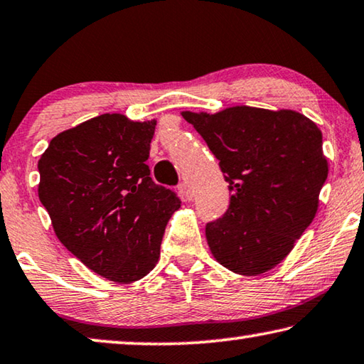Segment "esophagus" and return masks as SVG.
I'll return each mask as SVG.
<instances>
[{"instance_id":"obj_1","label":"esophagus","mask_w":364,"mask_h":364,"mask_svg":"<svg viewBox=\"0 0 364 364\" xmlns=\"http://www.w3.org/2000/svg\"><path fill=\"white\" fill-rule=\"evenodd\" d=\"M180 194H181L183 200H193V198H194V191H193V188L189 186L188 183H183V184H180Z\"/></svg>"}]
</instances>
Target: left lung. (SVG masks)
Returning a JSON list of instances; mask_svg holds the SVG:
<instances>
[{"mask_svg": "<svg viewBox=\"0 0 364 364\" xmlns=\"http://www.w3.org/2000/svg\"><path fill=\"white\" fill-rule=\"evenodd\" d=\"M181 114L217 157L232 191L223 217L205 225L213 257L240 275L274 269L317 212L328 173L321 129L293 109L241 105Z\"/></svg>", "mask_w": 364, "mask_h": 364, "instance_id": "left-lung-1", "label": "left lung"}]
</instances>
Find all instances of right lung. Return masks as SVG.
I'll return each mask as SVG.
<instances>
[{
	"instance_id": "1",
	"label": "right lung",
	"mask_w": 364,
	"mask_h": 364,
	"mask_svg": "<svg viewBox=\"0 0 364 364\" xmlns=\"http://www.w3.org/2000/svg\"><path fill=\"white\" fill-rule=\"evenodd\" d=\"M155 124L100 114L60 132L38 160V198L58 240L117 284L155 267L166 223L181 205L146 164Z\"/></svg>"
}]
</instances>
